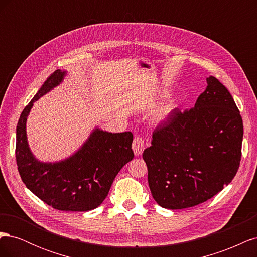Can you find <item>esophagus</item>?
Returning a JSON list of instances; mask_svg holds the SVG:
<instances>
[{
  "label": "esophagus",
  "mask_w": 257,
  "mask_h": 257,
  "mask_svg": "<svg viewBox=\"0 0 257 257\" xmlns=\"http://www.w3.org/2000/svg\"><path fill=\"white\" fill-rule=\"evenodd\" d=\"M132 148H133V151L136 155H141L145 149L144 139L141 136L135 137L133 141V145H132Z\"/></svg>",
  "instance_id": "obj_1"
}]
</instances>
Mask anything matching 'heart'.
<instances>
[{
    "label": "heart",
    "instance_id": "obj_1",
    "mask_svg": "<svg viewBox=\"0 0 257 257\" xmlns=\"http://www.w3.org/2000/svg\"><path fill=\"white\" fill-rule=\"evenodd\" d=\"M170 110H172V105H165L163 106L161 109L159 110V113H158V116L160 119H164L166 118V116L169 114Z\"/></svg>",
    "mask_w": 257,
    "mask_h": 257
}]
</instances>
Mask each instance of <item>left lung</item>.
Wrapping results in <instances>:
<instances>
[{
  "mask_svg": "<svg viewBox=\"0 0 257 257\" xmlns=\"http://www.w3.org/2000/svg\"><path fill=\"white\" fill-rule=\"evenodd\" d=\"M195 107L175 109L152 134L143 153L148 183L166 209L194 207L212 198L236 176L243 123L234 98L215 77Z\"/></svg>",
  "mask_w": 257,
  "mask_h": 257,
  "instance_id": "1",
  "label": "left lung"
}]
</instances>
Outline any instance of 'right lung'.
<instances>
[{
	"mask_svg": "<svg viewBox=\"0 0 257 257\" xmlns=\"http://www.w3.org/2000/svg\"><path fill=\"white\" fill-rule=\"evenodd\" d=\"M63 76L64 72L54 71L22 110L15 153L23 183L45 204L61 211H89L103 203L115 176L133 160V134L96 130L72 158L56 164L36 161L27 143V116L35 100L59 84Z\"/></svg>",
	"mask_w": 257,
	"mask_h": 257,
	"instance_id": "obj_1",
	"label": "right lung"
}]
</instances>
